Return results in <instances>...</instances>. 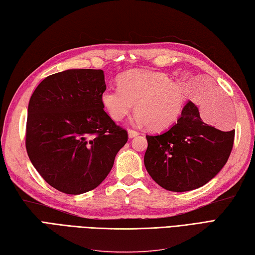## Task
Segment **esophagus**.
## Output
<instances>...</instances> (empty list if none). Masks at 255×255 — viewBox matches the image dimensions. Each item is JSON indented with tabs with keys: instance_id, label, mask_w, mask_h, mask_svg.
<instances>
[{
	"instance_id": "1",
	"label": "esophagus",
	"mask_w": 255,
	"mask_h": 255,
	"mask_svg": "<svg viewBox=\"0 0 255 255\" xmlns=\"http://www.w3.org/2000/svg\"><path fill=\"white\" fill-rule=\"evenodd\" d=\"M138 134H139V132L135 131V130H133V129H129V130H128L129 138H134V137H137Z\"/></svg>"
}]
</instances>
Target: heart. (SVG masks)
I'll list each match as a JSON object with an SVG mask.
<instances>
[{"label": "heart", "instance_id": "obj_1", "mask_svg": "<svg viewBox=\"0 0 255 255\" xmlns=\"http://www.w3.org/2000/svg\"><path fill=\"white\" fill-rule=\"evenodd\" d=\"M101 102L112 120L121 122L132 110L137 121L151 130H164L179 120L187 98L181 86L166 74L134 69L118 78V88H108Z\"/></svg>", "mask_w": 255, "mask_h": 255}]
</instances>
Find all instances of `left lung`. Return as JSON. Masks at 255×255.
<instances>
[{"label": "left lung", "instance_id": "obj_1", "mask_svg": "<svg viewBox=\"0 0 255 255\" xmlns=\"http://www.w3.org/2000/svg\"><path fill=\"white\" fill-rule=\"evenodd\" d=\"M235 129L222 131L204 123L191 101L175 125L146 135L144 165L157 185L185 192L205 185L220 173L233 150Z\"/></svg>", "mask_w": 255, "mask_h": 255}]
</instances>
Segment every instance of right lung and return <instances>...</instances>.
Segmentation results:
<instances>
[{"label":"right lung","mask_w":255,"mask_h":255,"mask_svg":"<svg viewBox=\"0 0 255 255\" xmlns=\"http://www.w3.org/2000/svg\"><path fill=\"white\" fill-rule=\"evenodd\" d=\"M101 69H68L46 77L29 101L28 156L41 177L67 194L93 190L113 167L128 132L101 102Z\"/></svg>","instance_id":"add662e5"}]
</instances>
